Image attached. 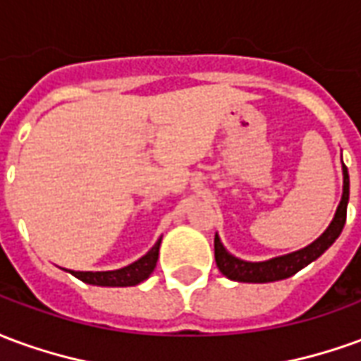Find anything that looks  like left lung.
<instances>
[{
    "instance_id": "1",
    "label": "left lung",
    "mask_w": 361,
    "mask_h": 361,
    "mask_svg": "<svg viewBox=\"0 0 361 361\" xmlns=\"http://www.w3.org/2000/svg\"><path fill=\"white\" fill-rule=\"evenodd\" d=\"M350 197V178L348 168L342 164V197L341 203L336 207L334 219L326 226L323 234L319 235L315 242L305 245L302 250L292 251L280 257L267 259V261H243L235 257L224 247V243L220 242V235H214V259L219 271L230 280L235 282H253V284H265V282H276L292 276L298 271H302L303 267L313 263L315 259L321 257L341 235L344 222H346V207H348Z\"/></svg>"
}]
</instances>
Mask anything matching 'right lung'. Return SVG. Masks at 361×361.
<instances>
[{
    "label": "right lung",
    "mask_w": 361,
    "mask_h": 361,
    "mask_svg": "<svg viewBox=\"0 0 361 361\" xmlns=\"http://www.w3.org/2000/svg\"><path fill=\"white\" fill-rule=\"evenodd\" d=\"M160 243H162V235L158 238V242L141 259L133 261L131 265L116 269V271H67V269H63V271L71 272L75 279L82 280L87 284H92V286H137L139 282L149 279L150 272L154 271L158 261V251H160Z\"/></svg>",
    "instance_id": "add662e5"
}]
</instances>
